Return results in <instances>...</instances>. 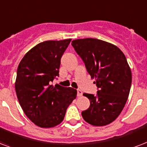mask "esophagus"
Returning a JSON list of instances; mask_svg holds the SVG:
<instances>
[{"mask_svg":"<svg viewBox=\"0 0 147 147\" xmlns=\"http://www.w3.org/2000/svg\"><path fill=\"white\" fill-rule=\"evenodd\" d=\"M77 96H78V97H81V96H82V90H80V89H78V90H77Z\"/></svg>","mask_w":147,"mask_h":147,"instance_id":"34e87169","label":"esophagus"}]
</instances>
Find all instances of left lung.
I'll return each instance as SVG.
<instances>
[{"label": "left lung", "instance_id": "8db88e82", "mask_svg": "<svg viewBox=\"0 0 147 147\" xmlns=\"http://www.w3.org/2000/svg\"><path fill=\"white\" fill-rule=\"evenodd\" d=\"M71 45L98 87L96 96L83 94L90 106L82 116L92 126L108 125L121 113L130 91L132 73L126 56L118 47L99 39H76Z\"/></svg>", "mask_w": 147, "mask_h": 147}]
</instances>
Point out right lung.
<instances>
[{
  "label": "right lung",
  "instance_id": "1",
  "mask_svg": "<svg viewBox=\"0 0 147 147\" xmlns=\"http://www.w3.org/2000/svg\"><path fill=\"white\" fill-rule=\"evenodd\" d=\"M71 39L39 43L25 54L17 70L15 91L28 118L41 128L63 121L77 91L51 82L59 76L61 58Z\"/></svg>",
  "mask_w": 147,
  "mask_h": 147
}]
</instances>
